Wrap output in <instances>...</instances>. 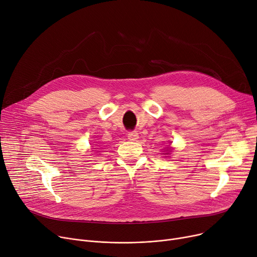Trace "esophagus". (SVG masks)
<instances>
[{
	"label": "esophagus",
	"instance_id": "1",
	"mask_svg": "<svg viewBox=\"0 0 257 257\" xmlns=\"http://www.w3.org/2000/svg\"><path fill=\"white\" fill-rule=\"evenodd\" d=\"M127 137L131 141H137L139 139V134H138V132H136V131L130 132L127 134Z\"/></svg>",
	"mask_w": 257,
	"mask_h": 257
}]
</instances>
